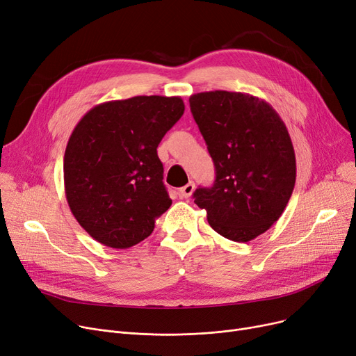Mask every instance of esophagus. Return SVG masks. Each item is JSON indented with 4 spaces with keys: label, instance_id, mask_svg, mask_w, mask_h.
<instances>
[{
    "label": "esophagus",
    "instance_id": "1",
    "mask_svg": "<svg viewBox=\"0 0 356 356\" xmlns=\"http://www.w3.org/2000/svg\"><path fill=\"white\" fill-rule=\"evenodd\" d=\"M193 192H195V183L189 181L188 184L183 186V188L179 189V196L180 197H191Z\"/></svg>",
    "mask_w": 356,
    "mask_h": 356
}]
</instances>
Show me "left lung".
Segmentation results:
<instances>
[{"instance_id": "left-lung-1", "label": "left lung", "mask_w": 356, "mask_h": 356, "mask_svg": "<svg viewBox=\"0 0 356 356\" xmlns=\"http://www.w3.org/2000/svg\"><path fill=\"white\" fill-rule=\"evenodd\" d=\"M207 141L216 179L199 188L195 203L222 236L248 242L284 212L296 183V154L275 109L242 92L209 90L189 98Z\"/></svg>"}]
</instances>
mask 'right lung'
Masks as SVG:
<instances>
[{
    "mask_svg": "<svg viewBox=\"0 0 356 356\" xmlns=\"http://www.w3.org/2000/svg\"><path fill=\"white\" fill-rule=\"evenodd\" d=\"M180 97H133L89 109L69 137L63 177L69 208L99 244L145 239L172 204L157 147L183 115Z\"/></svg>",
    "mask_w": 356,
    "mask_h": 356,
    "instance_id": "1",
    "label": "right lung"
}]
</instances>
